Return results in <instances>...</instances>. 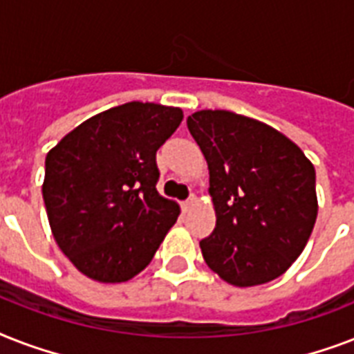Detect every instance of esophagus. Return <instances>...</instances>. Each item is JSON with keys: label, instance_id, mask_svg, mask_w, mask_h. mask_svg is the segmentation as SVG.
Returning a JSON list of instances; mask_svg holds the SVG:
<instances>
[{"label": "esophagus", "instance_id": "obj_1", "mask_svg": "<svg viewBox=\"0 0 354 354\" xmlns=\"http://www.w3.org/2000/svg\"><path fill=\"white\" fill-rule=\"evenodd\" d=\"M194 204H196V196H194V194H191V198L185 200V202H182V207L187 211V209H191Z\"/></svg>", "mask_w": 354, "mask_h": 354}]
</instances>
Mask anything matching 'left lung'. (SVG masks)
I'll list each match as a JSON object with an SVG mask.
<instances>
[{
	"label": "left lung",
	"mask_w": 354,
	"mask_h": 354,
	"mask_svg": "<svg viewBox=\"0 0 354 354\" xmlns=\"http://www.w3.org/2000/svg\"><path fill=\"white\" fill-rule=\"evenodd\" d=\"M209 169L216 224L200 250L233 286L270 283L290 268L318 216L316 171L292 139L227 110L187 118Z\"/></svg>",
	"instance_id": "8db88e82"
}]
</instances>
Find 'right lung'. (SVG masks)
<instances>
[{"label": "right lung", "instance_id": "right-lung-1", "mask_svg": "<svg viewBox=\"0 0 354 354\" xmlns=\"http://www.w3.org/2000/svg\"><path fill=\"white\" fill-rule=\"evenodd\" d=\"M182 119L180 108L127 102L86 119L47 152V218L80 274L124 283L150 264L180 215L156 189V152Z\"/></svg>", "mask_w": 354, "mask_h": 354}]
</instances>
